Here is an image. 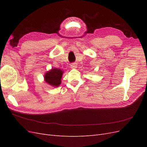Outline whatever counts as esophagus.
Instances as JSON below:
<instances>
[{"label": "esophagus", "mask_w": 147, "mask_h": 147, "mask_svg": "<svg viewBox=\"0 0 147 147\" xmlns=\"http://www.w3.org/2000/svg\"><path fill=\"white\" fill-rule=\"evenodd\" d=\"M71 67H72V69L77 68V64L75 63H72V64H71Z\"/></svg>", "instance_id": "34e87169"}]
</instances>
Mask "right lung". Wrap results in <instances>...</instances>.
<instances>
[{"label": "right lung", "mask_w": 147, "mask_h": 147, "mask_svg": "<svg viewBox=\"0 0 147 147\" xmlns=\"http://www.w3.org/2000/svg\"><path fill=\"white\" fill-rule=\"evenodd\" d=\"M63 72V71L59 69L53 68L51 70L48 71L44 75L45 81L52 86H59L61 83V80Z\"/></svg>", "instance_id": "1"}]
</instances>
